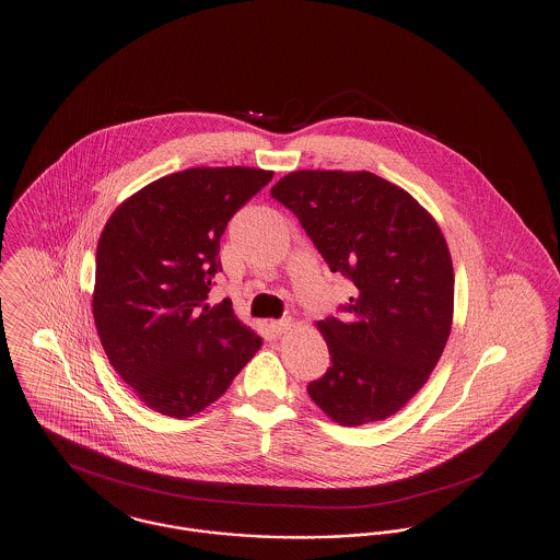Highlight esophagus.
I'll use <instances>...</instances> for the list:
<instances>
[{"instance_id": "obj_1", "label": "esophagus", "mask_w": 560, "mask_h": 560, "mask_svg": "<svg viewBox=\"0 0 560 560\" xmlns=\"http://www.w3.org/2000/svg\"><path fill=\"white\" fill-rule=\"evenodd\" d=\"M292 327V319L272 320V323H270V329H272L277 336H281V334H288Z\"/></svg>"}]
</instances>
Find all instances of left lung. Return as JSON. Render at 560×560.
Returning <instances> with one entry per match:
<instances>
[{
	"label": "left lung",
	"mask_w": 560,
	"mask_h": 560,
	"mask_svg": "<svg viewBox=\"0 0 560 560\" xmlns=\"http://www.w3.org/2000/svg\"><path fill=\"white\" fill-rule=\"evenodd\" d=\"M270 195L357 292L347 320H317L331 368L308 395L340 427L395 416L436 368L453 320V265L436 220L372 172L298 170Z\"/></svg>",
	"instance_id": "obj_1"
}]
</instances>
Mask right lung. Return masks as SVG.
<instances>
[{
	"label": "right lung",
	"mask_w": 560,
	"mask_h": 560,
	"mask_svg": "<svg viewBox=\"0 0 560 560\" xmlns=\"http://www.w3.org/2000/svg\"><path fill=\"white\" fill-rule=\"evenodd\" d=\"M272 172L190 167L128 197L96 247L94 323L110 365L147 407L190 418L262 347L231 300L210 306L220 237Z\"/></svg>",
	"instance_id": "add662e5"
}]
</instances>
